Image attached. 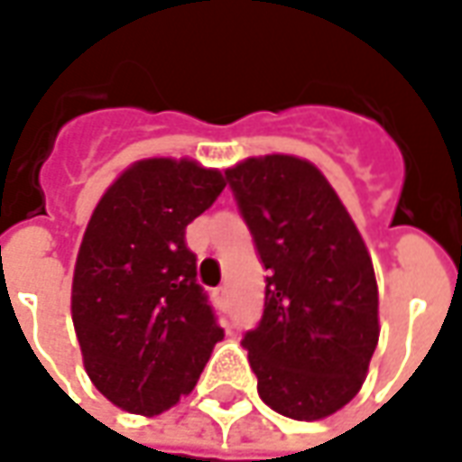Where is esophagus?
<instances>
[{"label": "esophagus", "mask_w": 462, "mask_h": 462, "mask_svg": "<svg viewBox=\"0 0 462 462\" xmlns=\"http://www.w3.org/2000/svg\"><path fill=\"white\" fill-rule=\"evenodd\" d=\"M215 298L225 306V303H227V285H219L217 291H215Z\"/></svg>", "instance_id": "1"}]
</instances>
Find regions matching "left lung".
Wrapping results in <instances>:
<instances>
[{
	"label": "left lung",
	"mask_w": 462,
	"mask_h": 462,
	"mask_svg": "<svg viewBox=\"0 0 462 462\" xmlns=\"http://www.w3.org/2000/svg\"><path fill=\"white\" fill-rule=\"evenodd\" d=\"M265 265V309L243 346L257 394L291 420H321L362 389L379 341L372 257L334 187L285 153L225 171Z\"/></svg>",
	"instance_id": "1"
}]
</instances>
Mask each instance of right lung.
Listing matches in <instances>:
<instances>
[{"label":"right lung","mask_w":462,"mask_h":462,"mask_svg":"<svg viewBox=\"0 0 462 462\" xmlns=\"http://www.w3.org/2000/svg\"><path fill=\"white\" fill-rule=\"evenodd\" d=\"M225 184L191 159H143L90 215L75 260L73 326L90 382L131 415H159L189 394L225 337L184 240Z\"/></svg>","instance_id":"obj_1"}]
</instances>
